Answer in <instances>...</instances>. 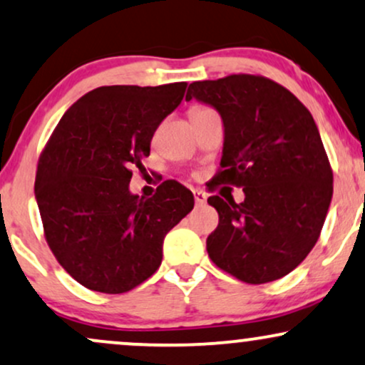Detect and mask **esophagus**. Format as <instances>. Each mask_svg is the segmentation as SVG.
I'll use <instances>...</instances> for the list:
<instances>
[{
  "instance_id": "esophagus-1",
  "label": "esophagus",
  "mask_w": 365,
  "mask_h": 365,
  "mask_svg": "<svg viewBox=\"0 0 365 365\" xmlns=\"http://www.w3.org/2000/svg\"><path fill=\"white\" fill-rule=\"evenodd\" d=\"M194 199H195V204L197 205H204L205 202H207V197H205L204 192H200V190L194 192Z\"/></svg>"
}]
</instances>
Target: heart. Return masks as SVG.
Wrapping results in <instances>:
<instances>
[{"label":"heart","mask_w":365,"mask_h":365,"mask_svg":"<svg viewBox=\"0 0 365 365\" xmlns=\"http://www.w3.org/2000/svg\"><path fill=\"white\" fill-rule=\"evenodd\" d=\"M205 110H210V108H205V107H199V108H194V110L190 112V115H195V113H200V112H205Z\"/></svg>","instance_id":"b5f03b06"}]
</instances>
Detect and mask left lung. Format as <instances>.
Listing matches in <instances>:
<instances>
[{
    "instance_id": "1",
    "label": "left lung",
    "mask_w": 365,
    "mask_h": 365,
    "mask_svg": "<svg viewBox=\"0 0 365 365\" xmlns=\"http://www.w3.org/2000/svg\"><path fill=\"white\" fill-rule=\"evenodd\" d=\"M212 105L225 122L217 183L245 200L209 197L219 225L207 253L241 282L265 284L296 269L322 235L333 170L313 115L287 88L260 74L195 81L185 100Z\"/></svg>"
}]
</instances>
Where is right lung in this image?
Returning a JSON list of instances; mask_svg holds the SVG:
<instances>
[{"label": "right lung", "instance_id": "obj_1", "mask_svg": "<svg viewBox=\"0 0 365 365\" xmlns=\"http://www.w3.org/2000/svg\"><path fill=\"white\" fill-rule=\"evenodd\" d=\"M187 83L100 86L64 113L38 156L35 199L59 265L86 289L122 294L160 269L163 240L194 209L192 192L166 180L133 195V170L178 107Z\"/></svg>", "mask_w": 365, "mask_h": 365}]
</instances>
